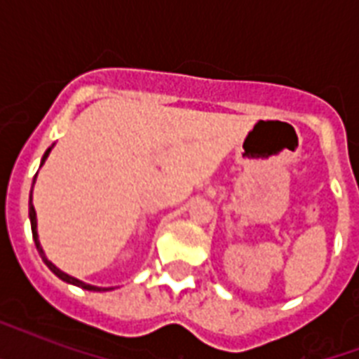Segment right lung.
Wrapping results in <instances>:
<instances>
[{
  "label": "right lung",
  "instance_id": "1",
  "mask_svg": "<svg viewBox=\"0 0 359 359\" xmlns=\"http://www.w3.org/2000/svg\"><path fill=\"white\" fill-rule=\"evenodd\" d=\"M52 149H53V145L48 147L46 152H44V156H42V160H41V168L44 165V162H46L48 154L52 152ZM35 180H36V175L33 177V186H35ZM29 222H31V233H33V240H35V245H36V251H39V255L42 257L44 264H46V266L50 268V270H52V272L55 273L59 279H63V281H67V283L76 285V287H81V289H86V290H97V292H100V290H114V287H97V285H89V283H86V281H81V279L72 278V276H69V273L63 272V270H59V268L55 266L52 261H48L46 253H44V250H42L41 240H39V233H36V212H35V207H33V188H31V191H29Z\"/></svg>",
  "mask_w": 359,
  "mask_h": 359
}]
</instances>
